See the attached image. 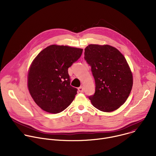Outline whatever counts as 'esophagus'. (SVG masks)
<instances>
[{"instance_id":"obj_1","label":"esophagus","mask_w":156,"mask_h":156,"mask_svg":"<svg viewBox=\"0 0 156 156\" xmlns=\"http://www.w3.org/2000/svg\"><path fill=\"white\" fill-rule=\"evenodd\" d=\"M78 91H79L80 93H83V92L84 91V89H83V86H81V87H78Z\"/></svg>"}]
</instances>
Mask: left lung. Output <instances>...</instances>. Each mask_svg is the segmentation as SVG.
Returning a JSON list of instances; mask_svg holds the SVG:
<instances>
[{"label":"left lung","instance_id":"left-lung-1","mask_svg":"<svg viewBox=\"0 0 156 156\" xmlns=\"http://www.w3.org/2000/svg\"><path fill=\"white\" fill-rule=\"evenodd\" d=\"M84 59L95 80V93L89 96L93 105L105 112L117 110L125 102L133 86L125 57L111 46L90 44L84 49Z\"/></svg>","mask_w":156,"mask_h":156}]
</instances>
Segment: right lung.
I'll return each mask as SVG.
<instances>
[{"instance_id": "right-lung-1", "label": "right lung", "mask_w": 156, "mask_h": 156, "mask_svg": "<svg viewBox=\"0 0 156 156\" xmlns=\"http://www.w3.org/2000/svg\"><path fill=\"white\" fill-rule=\"evenodd\" d=\"M82 52L80 48L51 45L34 59L28 75V87L32 98L43 110L60 113L72 102L78 90L70 85L68 69Z\"/></svg>"}]
</instances>
